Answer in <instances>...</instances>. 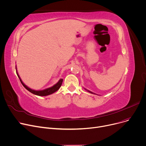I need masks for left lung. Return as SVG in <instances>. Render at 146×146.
Masks as SVG:
<instances>
[{"label":"left lung","instance_id":"1","mask_svg":"<svg viewBox=\"0 0 146 146\" xmlns=\"http://www.w3.org/2000/svg\"><path fill=\"white\" fill-rule=\"evenodd\" d=\"M88 92H89L91 93H92V92H90V91H89V90H88Z\"/></svg>","mask_w":146,"mask_h":146}]
</instances>
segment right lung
Listing matches in <instances>:
<instances>
[{
    "label": "right lung",
    "instance_id": "obj_1",
    "mask_svg": "<svg viewBox=\"0 0 146 146\" xmlns=\"http://www.w3.org/2000/svg\"><path fill=\"white\" fill-rule=\"evenodd\" d=\"M17 73V75L18 76V77L19 78V79H20V81L21 82V83L22 84V85L25 87V88L28 91H29L30 92H31L32 93L34 94H36V95H37V96H47V95H50L53 93H54L55 92H56L57 90H58L59 89L60 87H61L62 86V82H63V79H61L59 80V81L55 85H54L53 86H52V87H50V88H48V89H46L45 90H39V91H36V90H32L31 89L29 88V87H28L27 86H26L22 82V80L21 79L20 77H19L17 72H16Z\"/></svg>",
    "mask_w": 146,
    "mask_h": 146
}]
</instances>
